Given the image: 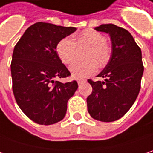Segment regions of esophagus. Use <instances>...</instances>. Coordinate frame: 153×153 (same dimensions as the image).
Listing matches in <instances>:
<instances>
[{"instance_id": "esophagus-1", "label": "esophagus", "mask_w": 153, "mask_h": 153, "mask_svg": "<svg viewBox=\"0 0 153 153\" xmlns=\"http://www.w3.org/2000/svg\"><path fill=\"white\" fill-rule=\"evenodd\" d=\"M85 83V80H79L78 81V85H82V84Z\"/></svg>"}]
</instances>
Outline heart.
<instances>
[{
    "instance_id": "obj_1",
    "label": "heart",
    "mask_w": 153,
    "mask_h": 153,
    "mask_svg": "<svg viewBox=\"0 0 153 153\" xmlns=\"http://www.w3.org/2000/svg\"><path fill=\"white\" fill-rule=\"evenodd\" d=\"M78 44H88L91 46L87 51L85 62H75L70 67L72 76L77 79H82L93 74L99 67H103L108 62L110 50L106 43V38L102 33L94 30L87 29L79 34ZM56 53L62 62L66 65L71 64L76 56V43L71 37H64L56 45Z\"/></svg>"
}]
</instances>
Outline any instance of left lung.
<instances>
[{"mask_svg": "<svg viewBox=\"0 0 153 153\" xmlns=\"http://www.w3.org/2000/svg\"><path fill=\"white\" fill-rule=\"evenodd\" d=\"M95 30L110 35L112 51L97 75L104 81L88 79L92 92L86 99L87 110L95 120L110 123L123 117L139 95L144 72L141 50L128 30L116 25H101Z\"/></svg>", "mask_w": 153, "mask_h": 153, "instance_id": "8db88e82", "label": "left lung"}]
</instances>
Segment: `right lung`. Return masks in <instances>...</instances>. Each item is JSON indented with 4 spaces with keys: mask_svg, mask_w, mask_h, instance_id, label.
Wrapping results in <instances>:
<instances>
[{
    "mask_svg": "<svg viewBox=\"0 0 153 153\" xmlns=\"http://www.w3.org/2000/svg\"><path fill=\"white\" fill-rule=\"evenodd\" d=\"M76 30L37 22L26 29L14 47L11 62L13 95L20 110L37 124L62 121L68 101L78 89L75 80H55L71 74L57 56L56 45Z\"/></svg>",
    "mask_w": 153,
    "mask_h": 153,
    "instance_id": "obj_1",
    "label": "right lung"
}]
</instances>
